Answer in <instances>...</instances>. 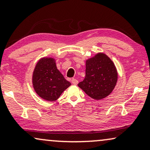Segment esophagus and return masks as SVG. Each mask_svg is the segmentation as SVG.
I'll use <instances>...</instances> for the list:
<instances>
[{"instance_id": "34e87169", "label": "esophagus", "mask_w": 150, "mask_h": 150, "mask_svg": "<svg viewBox=\"0 0 150 150\" xmlns=\"http://www.w3.org/2000/svg\"><path fill=\"white\" fill-rule=\"evenodd\" d=\"M71 83H72L73 85H77V84L78 83V81L76 79L73 78V79H71Z\"/></svg>"}]
</instances>
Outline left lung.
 <instances>
[{
    "label": "left lung",
    "mask_w": 150,
    "mask_h": 150,
    "mask_svg": "<svg viewBox=\"0 0 150 150\" xmlns=\"http://www.w3.org/2000/svg\"><path fill=\"white\" fill-rule=\"evenodd\" d=\"M114 63L105 54L98 53L86 61V76L78 86L92 98L101 100L109 96L117 81Z\"/></svg>",
    "instance_id": "8db88e82"
}]
</instances>
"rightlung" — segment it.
<instances>
[{
    "label": "right lung",
    "mask_w": 150,
    "mask_h": 150,
    "mask_svg": "<svg viewBox=\"0 0 150 150\" xmlns=\"http://www.w3.org/2000/svg\"><path fill=\"white\" fill-rule=\"evenodd\" d=\"M34 90L41 98L54 101L71 85L64 79L53 58H42L38 61L33 73Z\"/></svg>",
    "instance_id": "1"
}]
</instances>
